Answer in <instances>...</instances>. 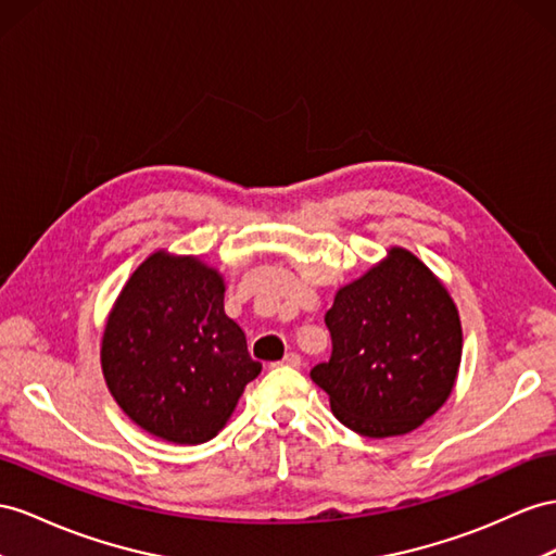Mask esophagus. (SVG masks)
Here are the masks:
<instances>
[{"instance_id": "1", "label": "esophagus", "mask_w": 556, "mask_h": 556, "mask_svg": "<svg viewBox=\"0 0 556 556\" xmlns=\"http://www.w3.org/2000/svg\"><path fill=\"white\" fill-rule=\"evenodd\" d=\"M281 366L298 368V366H301V357H298L295 352H287V354H283V359H281Z\"/></svg>"}]
</instances>
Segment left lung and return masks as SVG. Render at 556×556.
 Segmentation results:
<instances>
[{
    "label": "left lung",
    "instance_id": "obj_1",
    "mask_svg": "<svg viewBox=\"0 0 556 556\" xmlns=\"http://www.w3.org/2000/svg\"><path fill=\"white\" fill-rule=\"evenodd\" d=\"M324 321L333 352L309 378L350 430L371 439L408 434L446 404L463 357L460 317L418 255L390 247L336 291Z\"/></svg>",
    "mask_w": 556,
    "mask_h": 556
}]
</instances>
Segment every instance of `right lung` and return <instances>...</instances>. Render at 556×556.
I'll use <instances>...</instances> for the list:
<instances>
[{
  "label": "right lung",
  "instance_id": "obj_1",
  "mask_svg": "<svg viewBox=\"0 0 556 556\" xmlns=\"http://www.w3.org/2000/svg\"><path fill=\"white\" fill-rule=\"evenodd\" d=\"M223 298L216 267L160 249L136 267L112 305L101 343L105 386L152 437L204 444L261 374Z\"/></svg>",
  "mask_w": 556,
  "mask_h": 556
}]
</instances>
